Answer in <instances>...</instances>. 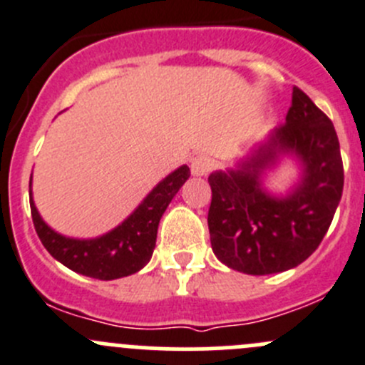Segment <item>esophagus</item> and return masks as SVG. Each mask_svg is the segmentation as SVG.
<instances>
[{"label": "esophagus", "instance_id": "obj_1", "mask_svg": "<svg viewBox=\"0 0 365 365\" xmlns=\"http://www.w3.org/2000/svg\"><path fill=\"white\" fill-rule=\"evenodd\" d=\"M212 160L208 157H194L190 160V173L194 176H207L212 169Z\"/></svg>", "mask_w": 365, "mask_h": 365}]
</instances>
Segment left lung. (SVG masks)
Returning <instances> with one entry per match:
<instances>
[{
    "instance_id": "8db88e82",
    "label": "left lung",
    "mask_w": 365,
    "mask_h": 365,
    "mask_svg": "<svg viewBox=\"0 0 365 365\" xmlns=\"http://www.w3.org/2000/svg\"><path fill=\"white\" fill-rule=\"evenodd\" d=\"M284 158L300 165L285 195L269 193L264 176ZM208 232L214 255L246 274H274L305 262L331 225L344 187L334 125L302 88H292L285 125L226 171L208 176Z\"/></svg>"
}]
</instances>
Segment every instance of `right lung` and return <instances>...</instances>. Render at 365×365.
Instances as JSON below:
<instances>
[{"label": "right lung", "mask_w": 365, "mask_h": 365, "mask_svg": "<svg viewBox=\"0 0 365 365\" xmlns=\"http://www.w3.org/2000/svg\"><path fill=\"white\" fill-rule=\"evenodd\" d=\"M189 176V168L180 165L150 190L121 225L94 239L66 237L46 225L34 203L30 178V208L35 232L49 255L78 274L98 280L130 277L151 260L158 222Z\"/></svg>", "instance_id": "add662e5"}]
</instances>
